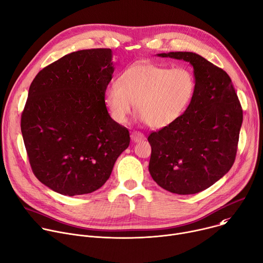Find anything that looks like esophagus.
<instances>
[{
    "mask_svg": "<svg viewBox=\"0 0 263 263\" xmlns=\"http://www.w3.org/2000/svg\"><path fill=\"white\" fill-rule=\"evenodd\" d=\"M131 139H132L134 142H139V141L145 140V139H146V137H145V135L142 134V133H139V132H133V133L131 134Z\"/></svg>",
    "mask_w": 263,
    "mask_h": 263,
    "instance_id": "obj_1",
    "label": "esophagus"
}]
</instances>
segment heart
I'll return each instance as SVG.
<instances>
[{
    "label": "heart",
    "mask_w": 263,
    "mask_h": 263,
    "mask_svg": "<svg viewBox=\"0 0 263 263\" xmlns=\"http://www.w3.org/2000/svg\"><path fill=\"white\" fill-rule=\"evenodd\" d=\"M195 89L194 73L186 67L140 63L126 69L118 83L106 89L104 101L117 124L128 122L135 104L142 122L162 129L174 124L185 112Z\"/></svg>",
    "instance_id": "b5f03b06"
}]
</instances>
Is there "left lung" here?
<instances>
[{"label": "left lung", "mask_w": 263, "mask_h": 263, "mask_svg": "<svg viewBox=\"0 0 263 263\" xmlns=\"http://www.w3.org/2000/svg\"><path fill=\"white\" fill-rule=\"evenodd\" d=\"M192 65L196 89L178 121L152 132L149 172L162 189L196 194L224 176L235 161L242 109L226 71L193 52L159 53Z\"/></svg>", "instance_id": "1"}]
</instances>
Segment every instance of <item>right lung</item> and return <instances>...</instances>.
<instances>
[{
	"mask_svg": "<svg viewBox=\"0 0 263 263\" xmlns=\"http://www.w3.org/2000/svg\"><path fill=\"white\" fill-rule=\"evenodd\" d=\"M113 72L111 49H86L45 67L30 85L24 144L33 174L57 193L97 191L129 147L128 129L113 121L104 101Z\"/></svg>",
	"mask_w": 263,
	"mask_h": 263,
	"instance_id": "add662e5",
	"label": "right lung"
}]
</instances>
